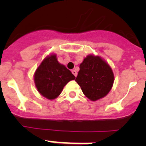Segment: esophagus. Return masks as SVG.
<instances>
[{"instance_id": "34e87169", "label": "esophagus", "mask_w": 146, "mask_h": 146, "mask_svg": "<svg viewBox=\"0 0 146 146\" xmlns=\"http://www.w3.org/2000/svg\"><path fill=\"white\" fill-rule=\"evenodd\" d=\"M72 74H74V75L75 76V77H77V71H76V70H72Z\"/></svg>"}]
</instances>
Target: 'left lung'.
I'll return each instance as SVG.
<instances>
[{
  "label": "left lung",
  "instance_id": "obj_1",
  "mask_svg": "<svg viewBox=\"0 0 146 146\" xmlns=\"http://www.w3.org/2000/svg\"><path fill=\"white\" fill-rule=\"evenodd\" d=\"M75 81L86 97L96 101L104 97L111 90L114 74L111 67L101 57L89 55L80 65Z\"/></svg>",
  "mask_w": 146,
  "mask_h": 146
}]
</instances>
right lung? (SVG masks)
<instances>
[{
  "label": "right lung",
  "mask_w": 146,
  "mask_h": 146,
  "mask_svg": "<svg viewBox=\"0 0 146 146\" xmlns=\"http://www.w3.org/2000/svg\"><path fill=\"white\" fill-rule=\"evenodd\" d=\"M75 77L57 60L55 54L45 58L35 72V86L39 94L47 99H55L64 86Z\"/></svg>",
  "instance_id": "1"
}]
</instances>
